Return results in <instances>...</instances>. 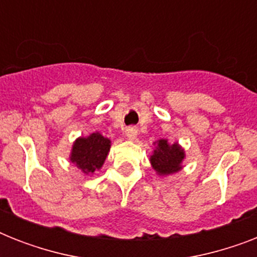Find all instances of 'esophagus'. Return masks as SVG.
<instances>
[{"mask_svg": "<svg viewBox=\"0 0 257 257\" xmlns=\"http://www.w3.org/2000/svg\"><path fill=\"white\" fill-rule=\"evenodd\" d=\"M125 136H126V139H129V140H135L137 137V129L126 128V131H125Z\"/></svg>", "mask_w": 257, "mask_h": 257, "instance_id": "1", "label": "esophagus"}]
</instances>
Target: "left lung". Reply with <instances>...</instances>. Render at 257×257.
I'll use <instances>...</instances> for the list:
<instances>
[{"label": "left lung", "instance_id": "1", "mask_svg": "<svg viewBox=\"0 0 257 257\" xmlns=\"http://www.w3.org/2000/svg\"><path fill=\"white\" fill-rule=\"evenodd\" d=\"M155 149L151 155V165L157 175L169 176L183 169L185 151L177 143L169 144L168 140L160 139L155 143Z\"/></svg>", "mask_w": 257, "mask_h": 257}]
</instances>
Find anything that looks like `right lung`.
<instances>
[{"mask_svg": "<svg viewBox=\"0 0 257 257\" xmlns=\"http://www.w3.org/2000/svg\"><path fill=\"white\" fill-rule=\"evenodd\" d=\"M110 151V140L101 133H90L86 137H78L72 145L69 160L85 175H93L104 165Z\"/></svg>", "mask_w": 257, "mask_h": 257, "instance_id": "1", "label": "right lung"}]
</instances>
